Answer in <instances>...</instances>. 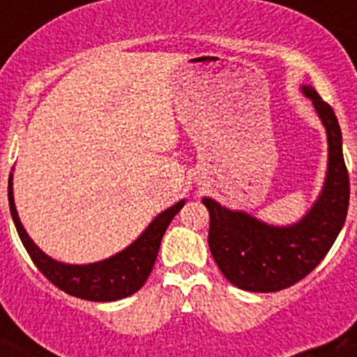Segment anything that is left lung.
Here are the masks:
<instances>
[{
	"label": "left lung",
	"instance_id": "left-lung-1",
	"mask_svg": "<svg viewBox=\"0 0 357 357\" xmlns=\"http://www.w3.org/2000/svg\"><path fill=\"white\" fill-rule=\"evenodd\" d=\"M327 134V173L311 209L291 225H270L245 211L202 198L211 216L209 248L230 284L255 293L289 288L320 264L338 238L349 209V173L334 110L311 85H302Z\"/></svg>",
	"mask_w": 357,
	"mask_h": 357
}]
</instances>
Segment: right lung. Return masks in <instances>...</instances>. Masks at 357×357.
Segmentation results:
<instances>
[{
  "mask_svg": "<svg viewBox=\"0 0 357 357\" xmlns=\"http://www.w3.org/2000/svg\"><path fill=\"white\" fill-rule=\"evenodd\" d=\"M12 173L8 178V206H10L12 220L17 229V234L26 248L28 255L36 263L50 282L68 295L78 296L84 301L93 302H114L125 296L134 295L137 289L143 288L151 268L155 264L159 254L162 236L175 218V214L184 207L185 200L176 202L175 206L157 214L150 225L141 232V236L123 248L118 254L110 255L107 259L96 261L89 264H69L53 259L37 247L33 239L28 236L23 223L19 220L14 202V188H12Z\"/></svg>",
  "mask_w": 357,
  "mask_h": 357,
  "instance_id": "add662e5",
  "label": "right lung"
}]
</instances>
